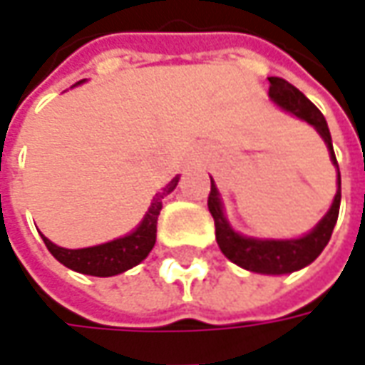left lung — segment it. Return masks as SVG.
<instances>
[{
    "label": "left lung",
    "mask_w": 365,
    "mask_h": 365,
    "mask_svg": "<svg viewBox=\"0 0 365 365\" xmlns=\"http://www.w3.org/2000/svg\"><path fill=\"white\" fill-rule=\"evenodd\" d=\"M269 79L272 101H276L282 110L289 111L299 120L314 125L322 135V140L328 145L331 163L338 168V160H336L334 145H331V135H329L328 123H326V118L322 115V111L286 79ZM339 200H341V178H339L338 168V192H336L329 212L319 220V224L309 234H306L304 237H296V240H257V237H247V235L234 232V227L225 220L224 205H222L220 192L215 187L214 180H212V190H210V197H207V207H210V214L215 222L217 245L230 262H234L235 266L244 267L247 272L282 276V274H292V272L309 266L324 252V247L328 245L329 237H331L334 225L338 222Z\"/></svg>",
    "instance_id": "obj_1"
}]
</instances>
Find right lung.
<instances>
[{"instance_id": "right-lung-1", "label": "right lung", "mask_w": 365, "mask_h": 365, "mask_svg": "<svg viewBox=\"0 0 365 365\" xmlns=\"http://www.w3.org/2000/svg\"><path fill=\"white\" fill-rule=\"evenodd\" d=\"M180 182V175H175L172 182L163 187L162 192L155 193L150 210L145 212L141 224L131 232V234L118 237L108 244L93 245V247H81V250H68V247H59L53 242H49L46 235L43 244L51 255L58 259L59 264H63L73 272L86 274V276L110 277L118 276L128 272L133 266H138L143 262L151 247L155 245V234H158V215L162 212V202L165 195L175 190V185Z\"/></svg>"}]
</instances>
